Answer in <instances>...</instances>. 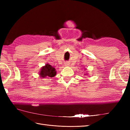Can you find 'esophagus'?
<instances>
[{
  "mask_svg": "<svg viewBox=\"0 0 130 130\" xmlns=\"http://www.w3.org/2000/svg\"><path fill=\"white\" fill-rule=\"evenodd\" d=\"M67 64H68V63H66V64H65V65H68Z\"/></svg>",
  "mask_w": 130,
  "mask_h": 130,
  "instance_id": "esophagus-1",
  "label": "esophagus"
}]
</instances>
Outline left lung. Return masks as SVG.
Listing matches in <instances>:
<instances>
[{"label": "left lung", "instance_id": "1", "mask_svg": "<svg viewBox=\"0 0 130 130\" xmlns=\"http://www.w3.org/2000/svg\"><path fill=\"white\" fill-rule=\"evenodd\" d=\"M87 73H85V74H84V75H87Z\"/></svg>", "mask_w": 130, "mask_h": 130}]
</instances>
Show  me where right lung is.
<instances>
[{
  "label": "right lung",
  "mask_w": 130,
  "mask_h": 130,
  "mask_svg": "<svg viewBox=\"0 0 130 130\" xmlns=\"http://www.w3.org/2000/svg\"><path fill=\"white\" fill-rule=\"evenodd\" d=\"M40 76L42 78H52L56 75V71L55 69L51 65L46 63L45 66L42 67L40 71Z\"/></svg>",
  "instance_id": "1"
}]
</instances>
